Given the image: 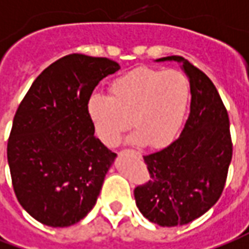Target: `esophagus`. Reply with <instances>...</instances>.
I'll list each match as a JSON object with an SVG mask.
<instances>
[{
  "label": "esophagus",
  "mask_w": 249,
  "mask_h": 249,
  "mask_svg": "<svg viewBox=\"0 0 249 249\" xmlns=\"http://www.w3.org/2000/svg\"><path fill=\"white\" fill-rule=\"evenodd\" d=\"M133 152H135V151H133ZM135 154H136V155H139V156H140V154H139V152H135Z\"/></svg>",
  "instance_id": "1"
}]
</instances>
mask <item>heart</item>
Instances as JSON below:
<instances>
[{"mask_svg":"<svg viewBox=\"0 0 249 249\" xmlns=\"http://www.w3.org/2000/svg\"><path fill=\"white\" fill-rule=\"evenodd\" d=\"M109 91L93 94L88 102L89 117L104 144L114 147L130 125L135 132L129 142L151 148H163L177 137L190 98L180 71L137 67L114 78Z\"/></svg>","mask_w":249,"mask_h":249,"instance_id":"b5f03b06","label":"heart"}]
</instances>
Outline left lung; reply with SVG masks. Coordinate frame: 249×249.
<instances>
[{
	"label": "left lung",
	"instance_id": "obj_1",
	"mask_svg": "<svg viewBox=\"0 0 249 249\" xmlns=\"http://www.w3.org/2000/svg\"><path fill=\"white\" fill-rule=\"evenodd\" d=\"M175 60L190 82V114L180 136L168 147L144 156L147 183L135 189L142 214L160 227L185 225L205 214L221 197L232 160L228 112L203 71L182 56Z\"/></svg>",
	"mask_w": 249,
	"mask_h": 249
}]
</instances>
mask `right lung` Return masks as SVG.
I'll return each instance as SVG.
<instances>
[{
  "label": "right lung",
  "mask_w": 249,
  "mask_h": 249,
  "mask_svg": "<svg viewBox=\"0 0 249 249\" xmlns=\"http://www.w3.org/2000/svg\"><path fill=\"white\" fill-rule=\"evenodd\" d=\"M117 62L71 53L50 64L17 107L8 163L18 202L44 225L63 228L94 208L116 154L94 136L88 102Z\"/></svg>",
  "instance_id": "obj_1"
}]
</instances>
